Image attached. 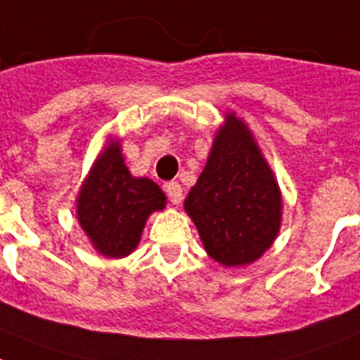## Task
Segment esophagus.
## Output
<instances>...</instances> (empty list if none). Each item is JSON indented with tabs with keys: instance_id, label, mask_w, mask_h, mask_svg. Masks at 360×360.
I'll list each match as a JSON object with an SVG mask.
<instances>
[{
	"instance_id": "1",
	"label": "esophagus",
	"mask_w": 360,
	"mask_h": 360,
	"mask_svg": "<svg viewBox=\"0 0 360 360\" xmlns=\"http://www.w3.org/2000/svg\"><path fill=\"white\" fill-rule=\"evenodd\" d=\"M166 195H168V200L174 203V205H179L181 200H183V188L177 181H170V183H166L165 185Z\"/></svg>"
}]
</instances>
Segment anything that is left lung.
<instances>
[{
  "instance_id": "left-lung-1",
  "label": "left lung",
  "mask_w": 360,
  "mask_h": 360,
  "mask_svg": "<svg viewBox=\"0 0 360 360\" xmlns=\"http://www.w3.org/2000/svg\"><path fill=\"white\" fill-rule=\"evenodd\" d=\"M185 209L207 253L224 266L250 264L276 238L281 194L253 136L233 114L216 134Z\"/></svg>"
}]
</instances>
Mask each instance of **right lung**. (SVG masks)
Returning a JSON list of instances; mask_svg holds the SVG:
<instances>
[{
  "label": "right lung",
  "instance_id": "right-lung-1",
  "mask_svg": "<svg viewBox=\"0 0 360 360\" xmlns=\"http://www.w3.org/2000/svg\"><path fill=\"white\" fill-rule=\"evenodd\" d=\"M165 192L146 177H133L118 146L96 162L77 200L79 224L98 251L125 257L136 248L146 218L165 209Z\"/></svg>",
  "mask_w": 360,
  "mask_h": 360
}]
</instances>
